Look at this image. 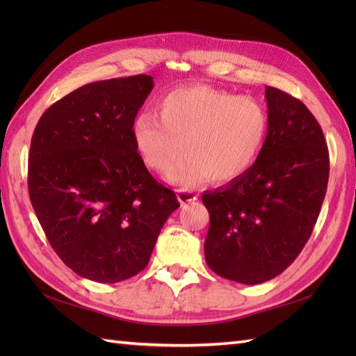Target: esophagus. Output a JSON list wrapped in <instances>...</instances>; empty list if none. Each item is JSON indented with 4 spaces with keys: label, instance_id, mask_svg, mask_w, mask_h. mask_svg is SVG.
<instances>
[{
    "label": "esophagus",
    "instance_id": "1",
    "mask_svg": "<svg viewBox=\"0 0 356 356\" xmlns=\"http://www.w3.org/2000/svg\"><path fill=\"white\" fill-rule=\"evenodd\" d=\"M177 199L180 203H193L197 200V194L193 191H186V190H179L177 191Z\"/></svg>",
    "mask_w": 356,
    "mask_h": 356
}]
</instances>
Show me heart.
<instances>
[{
    "instance_id": "heart-1",
    "label": "heart",
    "mask_w": 356,
    "mask_h": 356,
    "mask_svg": "<svg viewBox=\"0 0 356 356\" xmlns=\"http://www.w3.org/2000/svg\"><path fill=\"white\" fill-rule=\"evenodd\" d=\"M269 116L261 101L209 86L171 90L156 113L136 116L131 139L142 162L156 172L169 170L168 182L193 188L213 179L237 180L252 168L268 136Z\"/></svg>"
}]
</instances>
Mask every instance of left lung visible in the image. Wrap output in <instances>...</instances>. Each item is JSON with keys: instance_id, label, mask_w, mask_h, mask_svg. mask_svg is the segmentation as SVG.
<instances>
[{"instance_id": "obj_1", "label": "left lung", "mask_w": 356, "mask_h": 356, "mask_svg": "<svg viewBox=\"0 0 356 356\" xmlns=\"http://www.w3.org/2000/svg\"><path fill=\"white\" fill-rule=\"evenodd\" d=\"M269 128L245 176L202 194L209 211L205 260L217 275L259 284L297 259L318 218L329 180V151L306 105L266 87Z\"/></svg>"}]
</instances>
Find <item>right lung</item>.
<instances>
[{"instance_id":"add662e5","label":"right lung","mask_w":356,"mask_h":356,"mask_svg":"<svg viewBox=\"0 0 356 356\" xmlns=\"http://www.w3.org/2000/svg\"><path fill=\"white\" fill-rule=\"evenodd\" d=\"M154 87L148 74L82 86L45 110L29 154V195L67 266L118 283L147 266L180 203L148 172L131 125Z\"/></svg>"}]
</instances>
